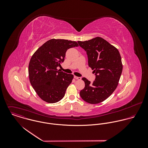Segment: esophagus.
Segmentation results:
<instances>
[{
  "instance_id": "34e87169",
  "label": "esophagus",
  "mask_w": 148,
  "mask_h": 148,
  "mask_svg": "<svg viewBox=\"0 0 148 148\" xmlns=\"http://www.w3.org/2000/svg\"><path fill=\"white\" fill-rule=\"evenodd\" d=\"M74 78L75 79H77V80H81L82 79V78L80 77H77V76H74Z\"/></svg>"
}]
</instances>
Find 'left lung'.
Listing matches in <instances>:
<instances>
[{
	"label": "left lung",
	"mask_w": 148,
	"mask_h": 148,
	"mask_svg": "<svg viewBox=\"0 0 148 148\" xmlns=\"http://www.w3.org/2000/svg\"><path fill=\"white\" fill-rule=\"evenodd\" d=\"M77 42L86 52L89 66L96 75L93 83L82 78L85 87L80 95L89 104H99L109 97L118 85L123 71L120 52L115 47L100 37Z\"/></svg>",
	"instance_id": "1"
}]
</instances>
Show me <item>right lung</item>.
Here are the masks:
<instances>
[{"label":"right lung","instance_id":"right-lung-1","mask_svg":"<svg viewBox=\"0 0 148 148\" xmlns=\"http://www.w3.org/2000/svg\"><path fill=\"white\" fill-rule=\"evenodd\" d=\"M77 42L52 39L44 43L32 56L28 65L29 79L39 97L55 103L64 96L73 75L57 69L64 61L67 49L78 47Z\"/></svg>","mask_w":148,"mask_h":148}]
</instances>
